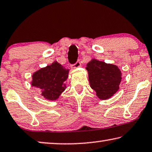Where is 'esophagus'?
Wrapping results in <instances>:
<instances>
[{
  "instance_id": "esophagus-1",
  "label": "esophagus",
  "mask_w": 152,
  "mask_h": 152,
  "mask_svg": "<svg viewBox=\"0 0 152 152\" xmlns=\"http://www.w3.org/2000/svg\"><path fill=\"white\" fill-rule=\"evenodd\" d=\"M80 66H81L80 62V61H78L75 64L73 65V68L76 69V68H78V67H80Z\"/></svg>"
}]
</instances>
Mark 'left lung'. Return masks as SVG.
<instances>
[{
    "instance_id": "obj_1",
    "label": "left lung",
    "mask_w": 152,
    "mask_h": 152,
    "mask_svg": "<svg viewBox=\"0 0 152 152\" xmlns=\"http://www.w3.org/2000/svg\"><path fill=\"white\" fill-rule=\"evenodd\" d=\"M88 80L100 99H107L119 90L122 73L115 65L92 59L86 64Z\"/></svg>"
}]
</instances>
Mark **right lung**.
Masks as SVG:
<instances>
[{
    "label": "right lung",
    "instance_id": "obj_1",
    "mask_svg": "<svg viewBox=\"0 0 152 152\" xmlns=\"http://www.w3.org/2000/svg\"><path fill=\"white\" fill-rule=\"evenodd\" d=\"M69 69L55 61L49 66L38 69L32 74L31 85L40 88L46 99L57 100L66 90L65 82L68 78Z\"/></svg>",
    "mask_w": 152,
    "mask_h": 152
}]
</instances>
